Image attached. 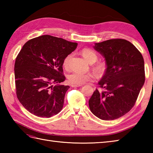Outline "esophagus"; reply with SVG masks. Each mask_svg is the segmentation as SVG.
Masks as SVG:
<instances>
[{
  "instance_id": "esophagus-1",
  "label": "esophagus",
  "mask_w": 153,
  "mask_h": 153,
  "mask_svg": "<svg viewBox=\"0 0 153 153\" xmlns=\"http://www.w3.org/2000/svg\"><path fill=\"white\" fill-rule=\"evenodd\" d=\"M80 86H82L81 85H71V87H79Z\"/></svg>"
}]
</instances>
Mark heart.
I'll use <instances>...</instances> for the list:
<instances>
[{"mask_svg": "<svg viewBox=\"0 0 153 153\" xmlns=\"http://www.w3.org/2000/svg\"><path fill=\"white\" fill-rule=\"evenodd\" d=\"M82 54L84 58L88 62L89 64H93L98 59V56L97 53L93 51L89 48H84L82 51ZM71 54H69L64 58L63 60V66L65 68H68L70 64V60ZM106 66L104 62H98L94 65L93 69L97 74H101L106 70ZM95 76L91 73H82L79 71H73L68 76V79L69 83L73 85H82L89 81H91L94 79Z\"/></svg>", "mask_w": 153, "mask_h": 153, "instance_id": "1", "label": "heart"}]
</instances>
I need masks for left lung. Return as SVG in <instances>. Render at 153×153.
I'll use <instances>...</instances> for the list:
<instances>
[{
    "label": "left lung",
    "instance_id": "obj_1",
    "mask_svg": "<svg viewBox=\"0 0 153 153\" xmlns=\"http://www.w3.org/2000/svg\"><path fill=\"white\" fill-rule=\"evenodd\" d=\"M95 50L105 58V74L89 100L91 111L103 120H113L125 115L137 100L145 83L142 54L130 42L109 39L95 43Z\"/></svg>",
    "mask_w": 153,
    "mask_h": 153
}]
</instances>
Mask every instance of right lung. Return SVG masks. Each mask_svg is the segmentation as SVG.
<instances>
[{
	"mask_svg": "<svg viewBox=\"0 0 153 153\" xmlns=\"http://www.w3.org/2000/svg\"><path fill=\"white\" fill-rule=\"evenodd\" d=\"M77 46V43L48 35L32 39L23 46L14 64L16 95L30 113L51 118L62 109L70 88L60 85L66 79L63 60Z\"/></svg>",
	"mask_w": 153,
	"mask_h": 153,
	"instance_id": "add662e5",
	"label": "right lung"
}]
</instances>
